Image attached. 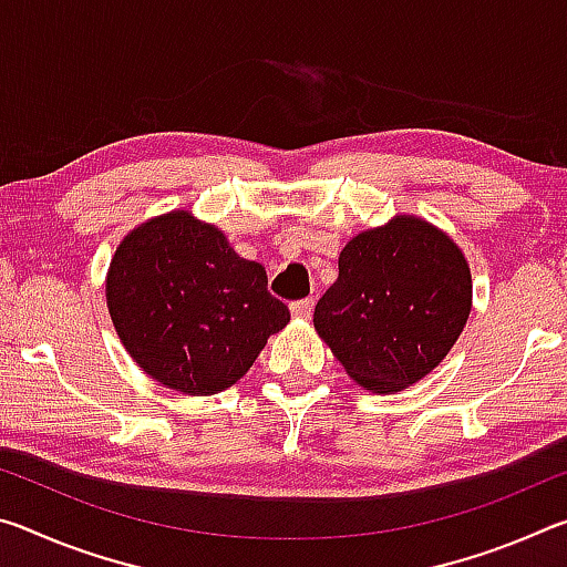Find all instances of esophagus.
Segmentation results:
<instances>
[{
  "mask_svg": "<svg viewBox=\"0 0 567 567\" xmlns=\"http://www.w3.org/2000/svg\"><path fill=\"white\" fill-rule=\"evenodd\" d=\"M312 307H315V300H312V297H305V300H297V302H292V305H290V312L295 315L297 320H310Z\"/></svg>",
  "mask_w": 567,
  "mask_h": 567,
  "instance_id": "obj_1",
  "label": "esophagus"
}]
</instances>
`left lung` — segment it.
<instances>
[{
    "instance_id": "left-lung-1",
    "label": "left lung",
    "mask_w": 567,
    "mask_h": 567,
    "mask_svg": "<svg viewBox=\"0 0 567 567\" xmlns=\"http://www.w3.org/2000/svg\"><path fill=\"white\" fill-rule=\"evenodd\" d=\"M315 307V330L364 390L400 392L433 372L463 332L473 280L460 247L412 215L352 237Z\"/></svg>"
}]
</instances>
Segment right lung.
<instances>
[{"label":"right lung","mask_w":567,"mask_h":567,"mask_svg":"<svg viewBox=\"0 0 567 567\" xmlns=\"http://www.w3.org/2000/svg\"><path fill=\"white\" fill-rule=\"evenodd\" d=\"M104 290L130 358L185 395L233 388L290 322L287 305L267 292L265 267L243 260L223 229L187 209L134 227Z\"/></svg>","instance_id":"1"}]
</instances>
